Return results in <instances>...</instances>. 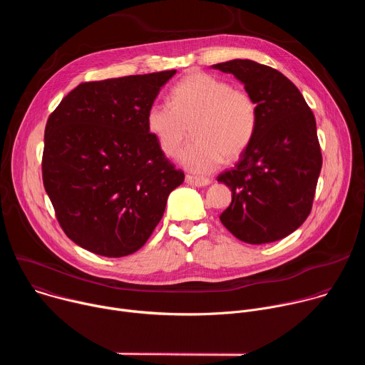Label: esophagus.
<instances>
[{"label":"esophagus","instance_id":"34e87169","mask_svg":"<svg viewBox=\"0 0 365 365\" xmlns=\"http://www.w3.org/2000/svg\"><path fill=\"white\" fill-rule=\"evenodd\" d=\"M185 180H186L187 185H192V186H206V185L211 183L210 179H206V178H196V176H190V175H187V176L185 178Z\"/></svg>","mask_w":365,"mask_h":365}]
</instances>
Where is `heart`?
<instances>
[{"instance_id":"1","label":"heart","mask_w":365,"mask_h":365,"mask_svg":"<svg viewBox=\"0 0 365 365\" xmlns=\"http://www.w3.org/2000/svg\"><path fill=\"white\" fill-rule=\"evenodd\" d=\"M172 102L150 106L145 124L163 154H178L192 127L193 141L179 162L193 173H210L225 159L241 155L254 138L258 124L255 99L214 75L193 71L170 92Z\"/></svg>"}]
</instances>
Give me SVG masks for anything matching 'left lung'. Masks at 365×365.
I'll return each instance as SVG.
<instances>
[{
  "mask_svg": "<svg viewBox=\"0 0 365 365\" xmlns=\"http://www.w3.org/2000/svg\"><path fill=\"white\" fill-rule=\"evenodd\" d=\"M212 68L232 73L255 99L258 124L235 168L217 179L232 192L222 225L248 244L296 231L309 217L322 168L317 121L296 85L279 71L248 59Z\"/></svg>",
  "mask_w": 365,
  "mask_h": 365,
  "instance_id": "8db88e82",
  "label": "left lung"
}]
</instances>
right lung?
<instances>
[{"mask_svg": "<svg viewBox=\"0 0 365 365\" xmlns=\"http://www.w3.org/2000/svg\"><path fill=\"white\" fill-rule=\"evenodd\" d=\"M176 73L83 82L50 114L43 185L65 234L103 257L140 250L185 180L160 150L145 115Z\"/></svg>", "mask_w": 365, "mask_h": 365, "instance_id": "1", "label": "right lung"}]
</instances>
